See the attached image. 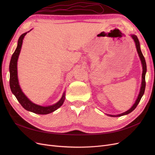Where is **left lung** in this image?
Wrapping results in <instances>:
<instances>
[{"instance_id": "1", "label": "left lung", "mask_w": 155, "mask_h": 155, "mask_svg": "<svg viewBox=\"0 0 155 155\" xmlns=\"http://www.w3.org/2000/svg\"><path fill=\"white\" fill-rule=\"evenodd\" d=\"M131 37H132V38L133 39L134 43H135V45H136V48H137V52L138 54V55L140 57V60H141V62L142 64V68H143V72H142V85H141V88H140V93L138 94V96L137 97V100H136L134 104L133 105V107L130 108V109H129L128 110H127L125 112H123V113L118 114V115H109L110 116L112 117H118V116H124V115H126V114H128L129 113H130L131 112L133 111L135 109L136 107H137L138 104H139V102L141 100L142 97L143 96L144 92H145V73H146L147 71V66H146V63H145V58L143 57V55L142 53V51L141 49H140V42L139 40L138 39V37L137 35H131Z\"/></svg>"}]
</instances>
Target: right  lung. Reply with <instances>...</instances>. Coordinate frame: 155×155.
I'll list each match as a JSON object with an SVG mask.
<instances>
[{
  "label": "right lung",
  "mask_w": 155,
  "mask_h": 155,
  "mask_svg": "<svg viewBox=\"0 0 155 155\" xmlns=\"http://www.w3.org/2000/svg\"><path fill=\"white\" fill-rule=\"evenodd\" d=\"M28 32L22 34L19 39L18 40V43L17 48L15 49L14 53L13 54L10 63V85L12 93L16 97L18 101L20 103V104L22 107L26 110L34 112L38 114H47L51 113L55 110H57L58 108L61 106L65 99V93L64 92L62 97L61 100L55 104L53 105L50 106H41L37 104H34L31 102L28 98L24 93L22 92L21 88L18 84V76H17V60L19 55L21 49L22 45V41L25 36L26 35Z\"/></svg>",
  "instance_id": "right-lung-1"
}]
</instances>
